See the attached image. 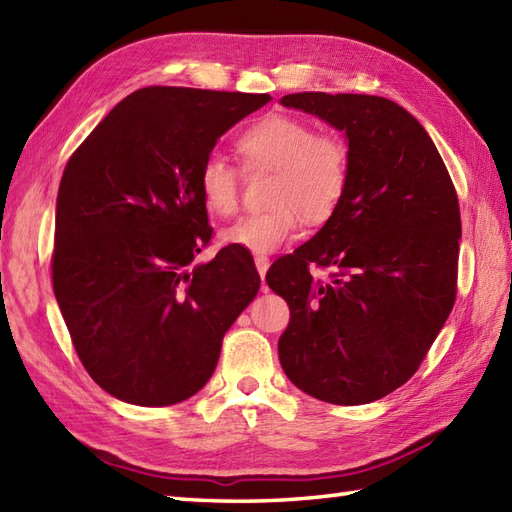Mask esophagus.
<instances>
[{
  "label": "esophagus",
  "instance_id": "1",
  "mask_svg": "<svg viewBox=\"0 0 512 512\" xmlns=\"http://www.w3.org/2000/svg\"><path fill=\"white\" fill-rule=\"evenodd\" d=\"M255 266H257V273H259V277H262V281H264V277H266V270H268V266H270V259H268V257H264V255H257V257H255Z\"/></svg>",
  "mask_w": 512,
  "mask_h": 512
}]
</instances>
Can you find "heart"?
Masks as SVG:
<instances>
[{
  "label": "heart",
  "instance_id": "1",
  "mask_svg": "<svg viewBox=\"0 0 512 512\" xmlns=\"http://www.w3.org/2000/svg\"><path fill=\"white\" fill-rule=\"evenodd\" d=\"M235 149L246 169L273 171L266 195L270 209L224 228L222 242L273 253L297 235L301 215L321 224L339 206L350 176V154L341 138L314 134L297 116L266 114L237 136ZM200 195L213 215H233L239 204L237 171L217 156L204 160Z\"/></svg>",
  "mask_w": 512,
  "mask_h": 512
}]
</instances>
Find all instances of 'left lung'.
Here are the masks:
<instances>
[{"instance_id":"1","label":"left lung","mask_w":512,"mask_h":512,"mask_svg":"<svg viewBox=\"0 0 512 512\" xmlns=\"http://www.w3.org/2000/svg\"><path fill=\"white\" fill-rule=\"evenodd\" d=\"M279 103L339 129L350 154L336 211L266 275L290 308L279 363L312 398L365 405L416 374L453 310L458 195L433 140L398 103L325 92ZM312 263L337 273L319 282Z\"/></svg>"}]
</instances>
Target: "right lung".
<instances>
[{
    "label": "right lung",
    "instance_id": "right-lung-1",
    "mask_svg": "<svg viewBox=\"0 0 512 512\" xmlns=\"http://www.w3.org/2000/svg\"><path fill=\"white\" fill-rule=\"evenodd\" d=\"M270 94L132 92L65 165L52 286L83 367L107 394L167 407L209 383L226 330L259 290L246 248L193 257L213 228L200 169Z\"/></svg>",
    "mask_w": 512,
    "mask_h": 512
}]
</instances>
